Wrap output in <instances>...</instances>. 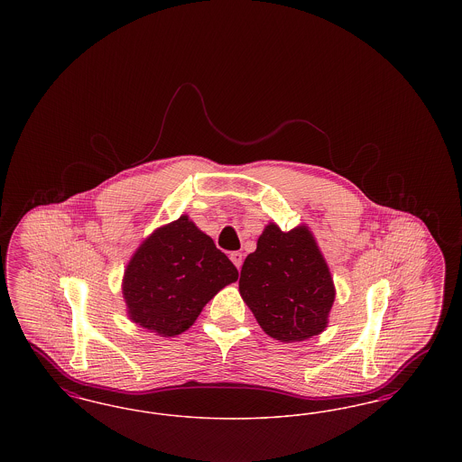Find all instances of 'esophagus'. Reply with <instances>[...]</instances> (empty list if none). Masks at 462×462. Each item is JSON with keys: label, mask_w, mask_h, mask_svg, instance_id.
I'll return each instance as SVG.
<instances>
[{"label": "esophagus", "mask_w": 462, "mask_h": 462, "mask_svg": "<svg viewBox=\"0 0 462 462\" xmlns=\"http://www.w3.org/2000/svg\"><path fill=\"white\" fill-rule=\"evenodd\" d=\"M230 260H232V263L237 266V270H241L242 262H244V254H242L241 251L230 253Z\"/></svg>", "instance_id": "1"}]
</instances>
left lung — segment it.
Listing matches in <instances>:
<instances>
[{"instance_id":"1","label":"left lung","mask_w":462,"mask_h":462,"mask_svg":"<svg viewBox=\"0 0 462 462\" xmlns=\"http://www.w3.org/2000/svg\"><path fill=\"white\" fill-rule=\"evenodd\" d=\"M239 292L260 328L282 343L305 341L329 324L336 287L307 225L289 232L270 221L242 264Z\"/></svg>"}]
</instances>
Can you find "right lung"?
<instances>
[{"instance_id": "obj_1", "label": "right lung", "mask_w": 462, "mask_h": 462, "mask_svg": "<svg viewBox=\"0 0 462 462\" xmlns=\"http://www.w3.org/2000/svg\"><path fill=\"white\" fill-rule=\"evenodd\" d=\"M239 277L234 263L181 215L143 239L123 275L130 320L162 337L189 329L202 308Z\"/></svg>"}]
</instances>
